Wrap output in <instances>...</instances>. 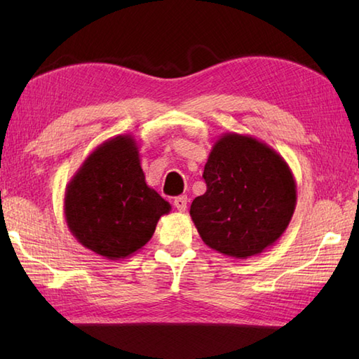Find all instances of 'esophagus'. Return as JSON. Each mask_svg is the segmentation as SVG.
Segmentation results:
<instances>
[{"instance_id":"1","label":"esophagus","mask_w":359,"mask_h":359,"mask_svg":"<svg viewBox=\"0 0 359 359\" xmlns=\"http://www.w3.org/2000/svg\"><path fill=\"white\" fill-rule=\"evenodd\" d=\"M187 205H188V197L187 196H179L174 199V207L177 208L180 212L187 210Z\"/></svg>"}]
</instances>
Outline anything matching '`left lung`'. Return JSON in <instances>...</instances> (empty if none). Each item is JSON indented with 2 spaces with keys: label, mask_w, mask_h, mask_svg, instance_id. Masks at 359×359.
<instances>
[{
  "label": "left lung",
  "mask_w": 359,
  "mask_h": 359,
  "mask_svg": "<svg viewBox=\"0 0 359 359\" xmlns=\"http://www.w3.org/2000/svg\"><path fill=\"white\" fill-rule=\"evenodd\" d=\"M203 179L205 194L189 208L202 241L236 259L261 255L280 238L296 208V182L284 158L251 135L216 140Z\"/></svg>",
  "instance_id": "obj_1"
}]
</instances>
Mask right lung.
I'll list each match as a JSON object with an SVG mask.
<instances>
[{
  "label": "right lung",
  "mask_w": 359,
  "mask_h": 359,
  "mask_svg": "<svg viewBox=\"0 0 359 359\" xmlns=\"http://www.w3.org/2000/svg\"><path fill=\"white\" fill-rule=\"evenodd\" d=\"M171 205L147 185L133 135L97 147L66 185L65 217L83 247L111 261L139 251Z\"/></svg>",
  "instance_id": "obj_1"
}]
</instances>
